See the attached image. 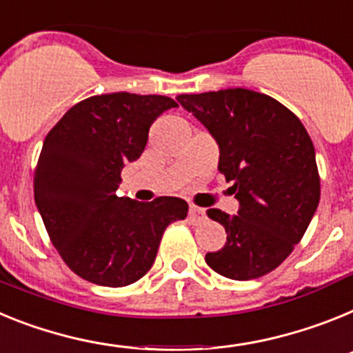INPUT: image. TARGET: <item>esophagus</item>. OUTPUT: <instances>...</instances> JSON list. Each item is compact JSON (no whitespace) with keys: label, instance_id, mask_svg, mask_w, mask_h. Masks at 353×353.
Here are the masks:
<instances>
[{"label":"esophagus","instance_id":"obj_1","mask_svg":"<svg viewBox=\"0 0 353 353\" xmlns=\"http://www.w3.org/2000/svg\"><path fill=\"white\" fill-rule=\"evenodd\" d=\"M188 216L192 222H202V220H204V210L197 206H190Z\"/></svg>","mask_w":353,"mask_h":353}]
</instances>
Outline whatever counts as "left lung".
<instances>
[{"label":"left lung","instance_id":"1","mask_svg":"<svg viewBox=\"0 0 353 353\" xmlns=\"http://www.w3.org/2000/svg\"><path fill=\"white\" fill-rule=\"evenodd\" d=\"M177 101L219 143V170L240 202L232 216L208 210L228 241L208 252L206 263L232 281L270 274L302 240L320 202L311 137L284 104L247 88L181 94Z\"/></svg>","mask_w":353,"mask_h":353}]
</instances>
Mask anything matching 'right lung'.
Here are the masks:
<instances>
[{
  "label": "right lung",
  "mask_w": 353,
  "mask_h": 353,
  "mask_svg": "<svg viewBox=\"0 0 353 353\" xmlns=\"http://www.w3.org/2000/svg\"><path fill=\"white\" fill-rule=\"evenodd\" d=\"M176 106L165 96H94L46 137L33 181L37 210L65 265L88 283H137L151 270L168 223L188 214L179 197L117 195L124 165L140 158L152 122Z\"/></svg>",
  "instance_id": "1"
}]
</instances>
